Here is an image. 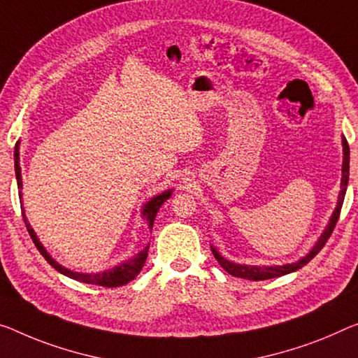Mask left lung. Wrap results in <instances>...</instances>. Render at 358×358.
Listing matches in <instances>:
<instances>
[{
	"instance_id": "left-lung-1",
	"label": "left lung",
	"mask_w": 358,
	"mask_h": 358,
	"mask_svg": "<svg viewBox=\"0 0 358 358\" xmlns=\"http://www.w3.org/2000/svg\"><path fill=\"white\" fill-rule=\"evenodd\" d=\"M343 153H344L343 178H341V192H339V196H338V205H336V208H334V211L331 214V219H329L327 229L323 230L320 238L317 240V243L312 246V250L307 252L304 257H301V259L296 261V262L283 264V266H245V264H236V262L225 259L221 252L217 251V248L211 246V251H213L214 257H216V261L221 264V267L224 268V271L229 272L230 275H234V277L245 278V280H255V282H257V280H268V278H275V277H282V275H287V273L298 271V268L304 267L307 262L312 261L313 257H315L318 252H320L323 246H325V243L329 238V235L333 234V229L336 227L341 208H343V203H344L345 190H348V182H349V144H348V141L344 139V137H343Z\"/></svg>"
}]
</instances>
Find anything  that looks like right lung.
I'll list each match as a JSON object with an SVG mask.
<instances>
[{
	"instance_id": "add662e5",
	"label": "right lung",
	"mask_w": 358,
	"mask_h": 358,
	"mask_svg": "<svg viewBox=\"0 0 358 358\" xmlns=\"http://www.w3.org/2000/svg\"><path fill=\"white\" fill-rule=\"evenodd\" d=\"M14 166H15V178H17V187L22 189V174H20V164H19V142L15 144L14 148ZM173 190H166L163 192V194L153 196L150 201H147L144 208H142V217L145 219L148 222V227H153V221H155V216L158 210H160L162 205L164 201L168 200L169 196H171ZM19 196L22 198V194H19ZM22 205V201H20ZM22 216H24V221L27 225V230H29V234L31 236L33 243L38 248V251L41 252L43 257L51 264V266L56 268L57 272L67 275V277L73 278V280H78V282H83V283H90V285H99V287H107V288H117V287H122V285L129 283L131 280H134L137 277V273L142 271V267H144V264L147 261V255H148V246L147 245L144 250H142L139 255L134 256L133 259H128L122 264H118V266H115L113 268H107V271L103 272H97V273H83V272H73L70 271V268H65L64 266H60L57 261H54L51 256H49V252L45 250V246L40 243V240H38L36 234L33 232V229L30 227L29 221H27L25 217V213H24V208H22Z\"/></svg>"
}]
</instances>
